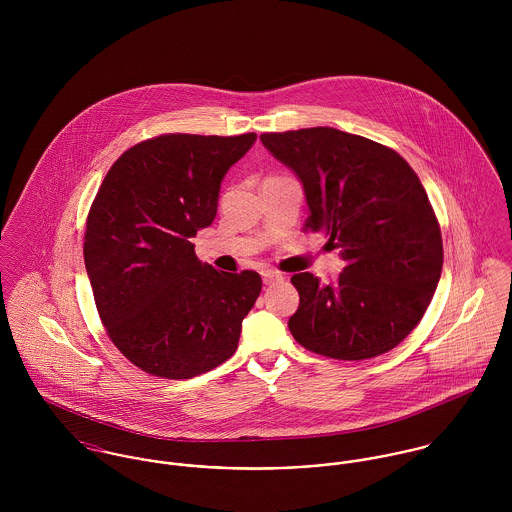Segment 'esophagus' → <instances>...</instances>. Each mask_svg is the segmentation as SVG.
Returning a JSON list of instances; mask_svg holds the SVG:
<instances>
[{
    "mask_svg": "<svg viewBox=\"0 0 512 512\" xmlns=\"http://www.w3.org/2000/svg\"><path fill=\"white\" fill-rule=\"evenodd\" d=\"M262 280H264L266 286H270V284L282 280V276H280L278 272H274V270H264V272H262Z\"/></svg>",
    "mask_w": 512,
    "mask_h": 512,
    "instance_id": "obj_1",
    "label": "esophagus"
}]
</instances>
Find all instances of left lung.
<instances>
[{
	"instance_id": "left-lung-1",
	"label": "left lung",
	"mask_w": 512,
	"mask_h": 512,
	"mask_svg": "<svg viewBox=\"0 0 512 512\" xmlns=\"http://www.w3.org/2000/svg\"><path fill=\"white\" fill-rule=\"evenodd\" d=\"M303 185L305 228L341 250L333 284L295 274L293 339L341 361L378 357L424 317L443 266L441 230L414 169L390 147L335 128L262 134Z\"/></svg>"
}]
</instances>
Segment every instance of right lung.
<instances>
[{
    "mask_svg": "<svg viewBox=\"0 0 512 512\" xmlns=\"http://www.w3.org/2000/svg\"><path fill=\"white\" fill-rule=\"evenodd\" d=\"M256 134H167L124 151L90 207L84 264L120 353L149 374L193 378L230 359L262 278L219 272L191 238L213 224L226 171Z\"/></svg>",
    "mask_w": 512,
    "mask_h": 512,
    "instance_id": "right-lung-1",
    "label": "right lung"
}]
</instances>
